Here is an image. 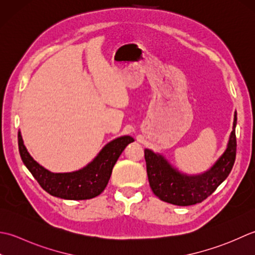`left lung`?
<instances>
[{"label": "left lung", "mask_w": 255, "mask_h": 255, "mask_svg": "<svg viewBox=\"0 0 255 255\" xmlns=\"http://www.w3.org/2000/svg\"><path fill=\"white\" fill-rule=\"evenodd\" d=\"M237 112L227 148L211 167L201 174L189 175L178 170L162 154L145 148L148 183L155 196L176 206L199 204L209 197L229 176L236 160Z\"/></svg>", "instance_id": "1"}]
</instances>
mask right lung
I'll use <instances>...</instances> for the list:
<instances>
[{"label": "right lung", "instance_id": "right-lung-1", "mask_svg": "<svg viewBox=\"0 0 255 255\" xmlns=\"http://www.w3.org/2000/svg\"><path fill=\"white\" fill-rule=\"evenodd\" d=\"M134 138L124 135L109 142L89 164L69 173H53L30 156L18 132V149L26 167L41 188L51 196L67 200H86L100 195L111 177L113 166L121 153Z\"/></svg>", "mask_w": 255, "mask_h": 255}]
</instances>
